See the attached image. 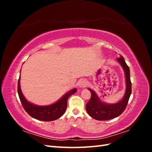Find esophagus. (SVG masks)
Wrapping results in <instances>:
<instances>
[{"label": "esophagus", "instance_id": "esophagus-1", "mask_svg": "<svg viewBox=\"0 0 152 152\" xmlns=\"http://www.w3.org/2000/svg\"><path fill=\"white\" fill-rule=\"evenodd\" d=\"M87 86V82L86 81V79H82L79 84V86L80 88H84V87H86Z\"/></svg>", "mask_w": 152, "mask_h": 152}]
</instances>
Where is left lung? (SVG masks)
I'll use <instances>...</instances> for the list:
<instances>
[{"instance_id":"1","label":"left lung","mask_w":152,"mask_h":152,"mask_svg":"<svg viewBox=\"0 0 152 152\" xmlns=\"http://www.w3.org/2000/svg\"><path fill=\"white\" fill-rule=\"evenodd\" d=\"M117 61L120 64L125 75L126 91L122 98L115 103H107L103 102L99 98L94 91L88 88L91 93V98L86 104V110L89 115L98 121H108L115 118L124 111L127 104L131 94V82L130 79V70L124 58L120 54V57L117 58Z\"/></svg>"}]
</instances>
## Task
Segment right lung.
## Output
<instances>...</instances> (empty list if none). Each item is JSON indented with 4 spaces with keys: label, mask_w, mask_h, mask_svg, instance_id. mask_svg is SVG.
Here are the masks:
<instances>
[{
    "label": "right lung",
    "mask_w": 152,
    "mask_h": 152,
    "mask_svg": "<svg viewBox=\"0 0 152 152\" xmlns=\"http://www.w3.org/2000/svg\"><path fill=\"white\" fill-rule=\"evenodd\" d=\"M76 92L77 89L73 88L67 92L61 98L53 104L45 106L37 105L28 102L25 98L21 89L20 76L18 80V93L23 107L31 117L42 121H53L60 118L65 113L66 110L68 98L75 94Z\"/></svg>",
    "instance_id": "1"
}]
</instances>
